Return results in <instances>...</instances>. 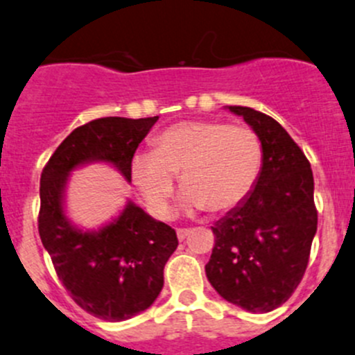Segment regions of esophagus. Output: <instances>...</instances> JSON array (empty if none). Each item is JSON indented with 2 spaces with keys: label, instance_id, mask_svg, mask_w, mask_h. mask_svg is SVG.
<instances>
[{
  "label": "esophagus",
  "instance_id": "esophagus-1",
  "mask_svg": "<svg viewBox=\"0 0 355 355\" xmlns=\"http://www.w3.org/2000/svg\"><path fill=\"white\" fill-rule=\"evenodd\" d=\"M187 234H189V229H177V236H178V239H185V237H187Z\"/></svg>",
  "mask_w": 355,
  "mask_h": 355
}]
</instances>
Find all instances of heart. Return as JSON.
Here are the masks:
<instances>
[{
    "instance_id": "heart-1",
    "label": "heart",
    "mask_w": 355,
    "mask_h": 355,
    "mask_svg": "<svg viewBox=\"0 0 355 355\" xmlns=\"http://www.w3.org/2000/svg\"><path fill=\"white\" fill-rule=\"evenodd\" d=\"M263 168V144L254 130L223 121L192 119L156 137L153 153H137L130 175L147 209L168 218L180 175L187 208L225 213L243 205Z\"/></svg>"
}]
</instances>
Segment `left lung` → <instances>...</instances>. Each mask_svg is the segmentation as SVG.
Masks as SVG:
<instances>
[{"mask_svg":"<svg viewBox=\"0 0 355 355\" xmlns=\"http://www.w3.org/2000/svg\"><path fill=\"white\" fill-rule=\"evenodd\" d=\"M263 144V168L250 198L211 227L206 277L222 298L250 312H270L304 277L318 230L314 177L304 150L274 118L230 105Z\"/></svg>","mask_w":355,"mask_h":355,"instance_id":"left-lung-1","label":"left lung"}]
</instances>
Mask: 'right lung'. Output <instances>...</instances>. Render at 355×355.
<instances>
[{
	"mask_svg": "<svg viewBox=\"0 0 355 355\" xmlns=\"http://www.w3.org/2000/svg\"><path fill=\"white\" fill-rule=\"evenodd\" d=\"M157 119L111 116L78 126L41 173V243L72 300L104 321H125L154 304L163 290L164 265L178 246L177 232L133 202L98 232H83L65 218L62 192L69 171L86 161H107L132 180L130 161Z\"/></svg>",
	"mask_w": 355,
	"mask_h": 355,
	"instance_id": "right-lung-1",
	"label": "right lung"
}]
</instances>
